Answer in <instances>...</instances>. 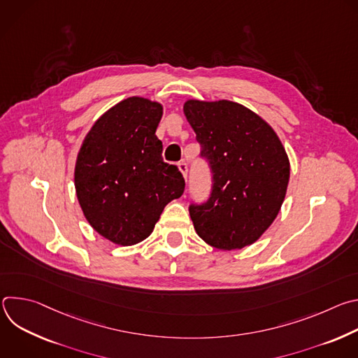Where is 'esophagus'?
<instances>
[{
    "label": "esophagus",
    "instance_id": "1",
    "mask_svg": "<svg viewBox=\"0 0 358 358\" xmlns=\"http://www.w3.org/2000/svg\"><path fill=\"white\" fill-rule=\"evenodd\" d=\"M178 169H180V171H181V174L184 176V178L187 180V173H188V166L182 162V163H178Z\"/></svg>",
    "mask_w": 358,
    "mask_h": 358
}]
</instances>
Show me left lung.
Wrapping results in <instances>:
<instances>
[{
    "instance_id": "1",
    "label": "left lung",
    "mask_w": 358,
    "mask_h": 358,
    "mask_svg": "<svg viewBox=\"0 0 358 358\" xmlns=\"http://www.w3.org/2000/svg\"><path fill=\"white\" fill-rule=\"evenodd\" d=\"M184 115L213 170V192L189 215L208 245L234 250L257 242L278 217L290 163L272 126L231 100L188 99Z\"/></svg>"
}]
</instances>
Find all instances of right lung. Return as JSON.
<instances>
[{"label":"right lung","mask_w":358,"mask_h":358,"mask_svg":"<svg viewBox=\"0 0 358 358\" xmlns=\"http://www.w3.org/2000/svg\"><path fill=\"white\" fill-rule=\"evenodd\" d=\"M163 105L131 96L101 115L85 136L75 164V189L90 227L131 246L155 229L167 203L184 192L177 166L163 162L156 136Z\"/></svg>","instance_id":"right-lung-1"}]
</instances>
